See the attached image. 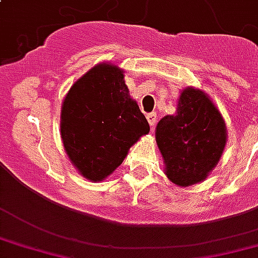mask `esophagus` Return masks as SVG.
<instances>
[{
    "mask_svg": "<svg viewBox=\"0 0 258 258\" xmlns=\"http://www.w3.org/2000/svg\"><path fill=\"white\" fill-rule=\"evenodd\" d=\"M146 117H147V121H149V124L151 125V128H154L155 124H157V115L153 112V113H149Z\"/></svg>",
    "mask_w": 258,
    "mask_h": 258,
    "instance_id": "1",
    "label": "esophagus"
}]
</instances>
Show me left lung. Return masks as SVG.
<instances>
[{
	"mask_svg": "<svg viewBox=\"0 0 258 258\" xmlns=\"http://www.w3.org/2000/svg\"><path fill=\"white\" fill-rule=\"evenodd\" d=\"M155 139L165 162V174L178 186L206 180L219 162L227 141L221 112L203 90L186 88L176 115L162 117Z\"/></svg>",
	"mask_w": 258,
	"mask_h": 258,
	"instance_id": "left-lung-1",
	"label": "left lung"
}]
</instances>
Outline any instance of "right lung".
Listing matches in <instances>:
<instances>
[{"label":"right lung","mask_w":258,"mask_h":258,"mask_svg":"<svg viewBox=\"0 0 258 258\" xmlns=\"http://www.w3.org/2000/svg\"><path fill=\"white\" fill-rule=\"evenodd\" d=\"M150 125L130 97L123 70L100 63L73 84L60 112V137L72 164L90 181L108 177Z\"/></svg>","instance_id":"add662e5"}]
</instances>
